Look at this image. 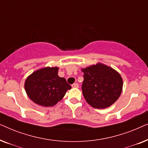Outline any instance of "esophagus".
<instances>
[{"label": "esophagus", "mask_w": 148, "mask_h": 148, "mask_svg": "<svg viewBox=\"0 0 148 148\" xmlns=\"http://www.w3.org/2000/svg\"><path fill=\"white\" fill-rule=\"evenodd\" d=\"M72 87L75 88H79V84H77V83H75V84H72Z\"/></svg>", "instance_id": "obj_1"}]
</instances>
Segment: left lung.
Returning <instances> with one entry per match:
<instances>
[{
  "label": "left lung",
  "mask_w": 148,
  "mask_h": 148,
  "mask_svg": "<svg viewBox=\"0 0 148 148\" xmlns=\"http://www.w3.org/2000/svg\"><path fill=\"white\" fill-rule=\"evenodd\" d=\"M82 71L84 73L82 92L89 104L95 108H106L118 100L123 85L118 72L101 63Z\"/></svg>",
  "instance_id": "1"
}]
</instances>
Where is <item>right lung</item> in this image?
<instances>
[{
    "label": "right lung",
    "mask_w": 148,
    "mask_h": 148,
    "mask_svg": "<svg viewBox=\"0 0 148 148\" xmlns=\"http://www.w3.org/2000/svg\"><path fill=\"white\" fill-rule=\"evenodd\" d=\"M58 67H45L26 79L25 92L36 104L46 107L54 106L71 88L65 79L58 75Z\"/></svg>",
    "instance_id": "1"
}]
</instances>
